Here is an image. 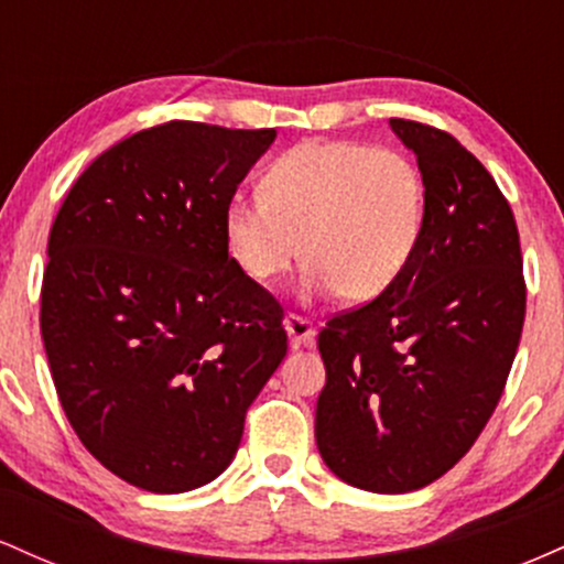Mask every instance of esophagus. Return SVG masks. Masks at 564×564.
Segmentation results:
<instances>
[{"instance_id":"esophagus-1","label":"esophagus","mask_w":564,"mask_h":564,"mask_svg":"<svg viewBox=\"0 0 564 564\" xmlns=\"http://www.w3.org/2000/svg\"><path fill=\"white\" fill-rule=\"evenodd\" d=\"M283 326H286V334H289V341L294 347H313L315 345V328L313 323L307 318H302V315H294L289 313L286 321H283Z\"/></svg>"}]
</instances>
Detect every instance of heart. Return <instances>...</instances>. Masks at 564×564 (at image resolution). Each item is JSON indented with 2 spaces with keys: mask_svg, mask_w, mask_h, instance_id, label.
Here are the masks:
<instances>
[{
  "mask_svg": "<svg viewBox=\"0 0 564 564\" xmlns=\"http://www.w3.org/2000/svg\"><path fill=\"white\" fill-rule=\"evenodd\" d=\"M426 183L405 153L366 142H302L262 177V196H232L223 232L257 283L307 260L304 296L366 304L390 291L422 241Z\"/></svg>",
  "mask_w": 564,
  "mask_h": 564,
  "instance_id": "b5f03b06",
  "label": "heart"
}]
</instances>
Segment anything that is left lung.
<instances>
[{
  "instance_id": "1",
  "label": "left lung",
  "mask_w": 564,
  "mask_h": 564,
  "mask_svg": "<svg viewBox=\"0 0 564 564\" xmlns=\"http://www.w3.org/2000/svg\"><path fill=\"white\" fill-rule=\"evenodd\" d=\"M390 127L426 183L422 241L390 291L318 334L315 443L339 480L371 494L424 488L475 445L525 323L520 232L496 180L443 129Z\"/></svg>"
}]
</instances>
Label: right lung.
Segmentation results:
<instances>
[{"label": "right lung", "instance_id": "obj_1", "mask_svg": "<svg viewBox=\"0 0 564 564\" xmlns=\"http://www.w3.org/2000/svg\"><path fill=\"white\" fill-rule=\"evenodd\" d=\"M275 129L166 121L100 153L57 212L42 339L97 462L151 494L228 469L286 358L283 307L228 254L223 215Z\"/></svg>", "mask_w": 564, "mask_h": 564}]
</instances>
